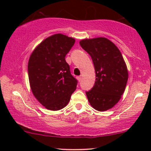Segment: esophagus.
Instances as JSON below:
<instances>
[{"mask_svg": "<svg viewBox=\"0 0 151 151\" xmlns=\"http://www.w3.org/2000/svg\"><path fill=\"white\" fill-rule=\"evenodd\" d=\"M82 78V76H78V80H79V81H81Z\"/></svg>", "mask_w": 151, "mask_h": 151, "instance_id": "esophagus-1", "label": "esophagus"}]
</instances>
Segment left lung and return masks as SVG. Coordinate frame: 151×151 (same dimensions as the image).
I'll return each instance as SVG.
<instances>
[{
	"mask_svg": "<svg viewBox=\"0 0 151 151\" xmlns=\"http://www.w3.org/2000/svg\"><path fill=\"white\" fill-rule=\"evenodd\" d=\"M82 48L91 57L96 71V82L86 92L93 108L105 111L113 108L124 92L128 70L124 60L114 43L103 37L80 41Z\"/></svg>",
	"mask_w": 151,
	"mask_h": 151,
	"instance_id": "8db88e82",
	"label": "left lung"
}]
</instances>
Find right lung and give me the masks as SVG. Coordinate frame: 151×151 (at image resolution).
<instances>
[{"label": "right lung", "instance_id": "1", "mask_svg": "<svg viewBox=\"0 0 151 151\" xmlns=\"http://www.w3.org/2000/svg\"><path fill=\"white\" fill-rule=\"evenodd\" d=\"M75 39L56 34L37 46L28 62L31 89L37 100L47 109L58 111L67 106L78 81L70 72L66 55Z\"/></svg>", "mask_w": 151, "mask_h": 151}]
</instances>
